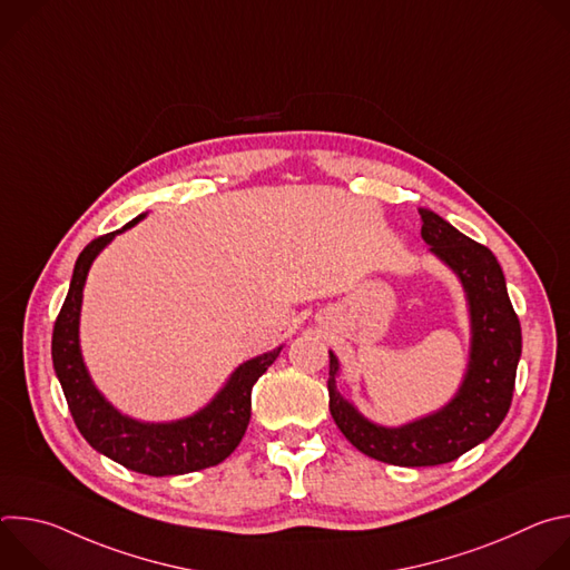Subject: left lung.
<instances>
[{"mask_svg":"<svg viewBox=\"0 0 570 570\" xmlns=\"http://www.w3.org/2000/svg\"><path fill=\"white\" fill-rule=\"evenodd\" d=\"M420 216L422 238L455 273L469 306V363L455 396L440 411L403 426L374 424L338 392L341 363L330 352L327 387L336 426L361 453L396 466L444 464L490 438L510 411L521 358V324L492 250L431 209H420Z\"/></svg>","mask_w":570,"mask_h":570,"instance_id":"obj_1","label":"left lung"}]
</instances>
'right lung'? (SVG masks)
I'll return each mask as SVG.
<instances>
[{
  "instance_id": "obj_1",
  "label": "right lung",
  "mask_w": 570,
  "mask_h": 570,
  "mask_svg": "<svg viewBox=\"0 0 570 570\" xmlns=\"http://www.w3.org/2000/svg\"><path fill=\"white\" fill-rule=\"evenodd\" d=\"M144 216L139 214L121 229L95 238L78 255L69 293L53 324L51 358L69 413L92 449L137 473L183 475L223 462L238 446L250 424L253 385L275 363L282 347L240 363L205 409L189 417L139 422L119 413L95 385L80 354V304L92 262L117 234L130 229Z\"/></svg>"
}]
</instances>
